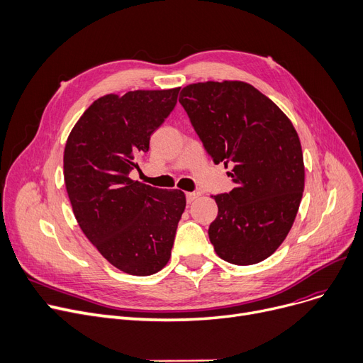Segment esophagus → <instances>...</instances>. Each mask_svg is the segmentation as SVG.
Wrapping results in <instances>:
<instances>
[{
    "mask_svg": "<svg viewBox=\"0 0 363 363\" xmlns=\"http://www.w3.org/2000/svg\"><path fill=\"white\" fill-rule=\"evenodd\" d=\"M199 195H201L199 192H187V194H186V199H187L189 203H191V202H194Z\"/></svg>",
    "mask_w": 363,
    "mask_h": 363,
    "instance_id": "1",
    "label": "esophagus"
}]
</instances>
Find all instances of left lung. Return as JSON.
<instances>
[{"mask_svg":"<svg viewBox=\"0 0 363 363\" xmlns=\"http://www.w3.org/2000/svg\"><path fill=\"white\" fill-rule=\"evenodd\" d=\"M179 101L216 164L233 165L232 192L218 206L208 236L224 262L250 266L281 247L304 191L298 134L289 118L248 82L186 85Z\"/></svg>","mask_w":363,"mask_h":363,"instance_id":"1","label":"left lung"}]
</instances>
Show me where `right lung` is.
<instances>
[{"instance_id":"right-lung-1","label":"right lung","mask_w":363,"mask_h":363,"mask_svg":"<svg viewBox=\"0 0 363 363\" xmlns=\"http://www.w3.org/2000/svg\"><path fill=\"white\" fill-rule=\"evenodd\" d=\"M180 89L106 94L93 101L69 134L63 174L84 235L106 260L134 276L168 263L186 206L179 189L130 179L152 133L174 109Z\"/></svg>"}]
</instances>
